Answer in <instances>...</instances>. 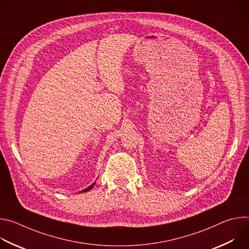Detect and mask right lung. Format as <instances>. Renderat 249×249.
<instances>
[{"label": "right lung", "mask_w": 249, "mask_h": 249, "mask_svg": "<svg viewBox=\"0 0 249 249\" xmlns=\"http://www.w3.org/2000/svg\"><path fill=\"white\" fill-rule=\"evenodd\" d=\"M94 184H95V182H93L91 185H89L88 188H86V189H84V190H82V191H80L79 193H84V192H87V191H89V190H90L93 186H94Z\"/></svg>", "instance_id": "1"}]
</instances>
